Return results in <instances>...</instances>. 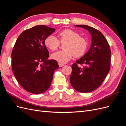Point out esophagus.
Here are the masks:
<instances>
[{"label": "esophagus", "mask_w": 126, "mask_h": 126, "mask_svg": "<svg viewBox=\"0 0 126 126\" xmlns=\"http://www.w3.org/2000/svg\"><path fill=\"white\" fill-rule=\"evenodd\" d=\"M58 64H59V66L60 67H63V66H64V64L62 63H58Z\"/></svg>", "instance_id": "esophagus-1"}]
</instances>
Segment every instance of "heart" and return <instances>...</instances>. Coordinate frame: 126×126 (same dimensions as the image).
Instances as JSON below:
<instances>
[{"mask_svg": "<svg viewBox=\"0 0 126 126\" xmlns=\"http://www.w3.org/2000/svg\"><path fill=\"white\" fill-rule=\"evenodd\" d=\"M61 43H65L64 50L57 51L51 55V58L60 63H66L75 56L80 57L86 52L88 41L86 38L80 36L77 32L66 29L59 32ZM45 45L51 51L56 50L60 45V41L55 36L50 35L45 40Z\"/></svg>", "mask_w": 126, "mask_h": 126, "instance_id": "obj_1", "label": "heart"}]
</instances>
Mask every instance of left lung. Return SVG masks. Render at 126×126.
I'll return each mask as SVG.
<instances>
[{
  "instance_id": "obj_1",
  "label": "left lung",
  "mask_w": 126,
  "mask_h": 126,
  "mask_svg": "<svg viewBox=\"0 0 126 126\" xmlns=\"http://www.w3.org/2000/svg\"><path fill=\"white\" fill-rule=\"evenodd\" d=\"M87 29L91 36L89 50L72 64L70 77L71 86L80 93H89L96 89L104 81L110 68L111 50L103 34L89 26L75 25ZM78 64H83L82 67Z\"/></svg>"
}]
</instances>
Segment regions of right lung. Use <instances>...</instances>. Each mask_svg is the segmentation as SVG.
Listing matches in <instances>:
<instances>
[{
	"instance_id": "obj_1",
	"label": "right lung",
	"mask_w": 126,
	"mask_h": 126,
	"mask_svg": "<svg viewBox=\"0 0 126 126\" xmlns=\"http://www.w3.org/2000/svg\"><path fill=\"white\" fill-rule=\"evenodd\" d=\"M55 29L36 26L22 32L11 54L12 69L17 80L28 92L39 94L51 85L54 71L59 67L55 60H48L45 40Z\"/></svg>"
}]
</instances>
